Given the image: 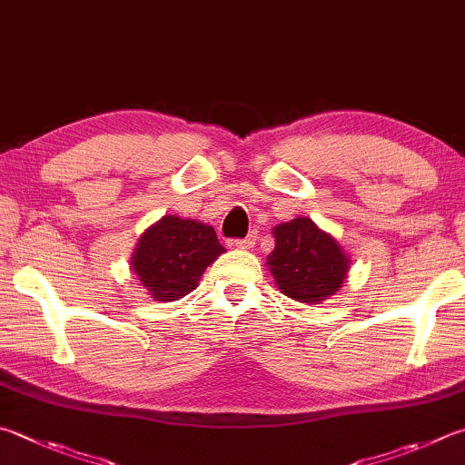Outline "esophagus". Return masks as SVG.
Instances as JSON below:
<instances>
[{
  "mask_svg": "<svg viewBox=\"0 0 465 465\" xmlns=\"http://www.w3.org/2000/svg\"><path fill=\"white\" fill-rule=\"evenodd\" d=\"M233 243L238 248H242V250H250V248H254V243H256V232H252L250 235H246V238L243 240H233Z\"/></svg>",
  "mask_w": 465,
  "mask_h": 465,
  "instance_id": "1",
  "label": "esophagus"
}]
</instances>
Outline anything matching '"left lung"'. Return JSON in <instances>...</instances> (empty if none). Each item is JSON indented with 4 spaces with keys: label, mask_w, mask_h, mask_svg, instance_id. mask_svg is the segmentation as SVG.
Instances as JSON below:
<instances>
[{
    "label": "left lung",
    "mask_w": 465,
    "mask_h": 465,
    "mask_svg": "<svg viewBox=\"0 0 465 465\" xmlns=\"http://www.w3.org/2000/svg\"><path fill=\"white\" fill-rule=\"evenodd\" d=\"M272 233L276 243L266 266L278 291L307 305H317L340 291L351 260L333 235L319 230L309 217L278 223Z\"/></svg>",
    "instance_id": "left-lung-1"
}]
</instances>
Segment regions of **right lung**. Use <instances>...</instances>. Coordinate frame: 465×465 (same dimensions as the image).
<instances>
[{"mask_svg": "<svg viewBox=\"0 0 465 465\" xmlns=\"http://www.w3.org/2000/svg\"><path fill=\"white\" fill-rule=\"evenodd\" d=\"M223 252L211 225L164 215L142 233L132 270L150 299L171 302L195 289L205 268Z\"/></svg>", "mask_w": 465, "mask_h": 465, "instance_id": "1", "label": "right lung"}]
</instances>
